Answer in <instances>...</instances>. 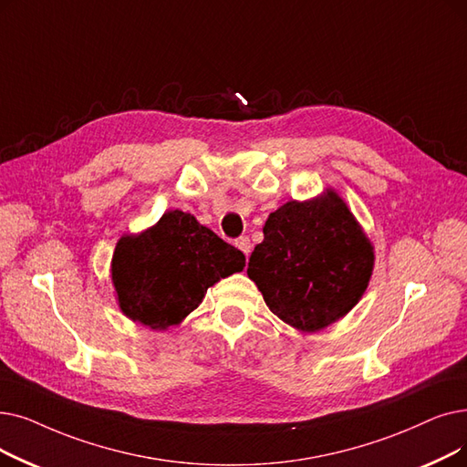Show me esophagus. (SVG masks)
I'll return each mask as SVG.
<instances>
[{
	"mask_svg": "<svg viewBox=\"0 0 467 467\" xmlns=\"http://www.w3.org/2000/svg\"><path fill=\"white\" fill-rule=\"evenodd\" d=\"M234 246H236L242 254H244L246 257L250 255L252 242H250V238H248V236H240V238H236V240H234Z\"/></svg>",
	"mask_w": 467,
	"mask_h": 467,
	"instance_id": "34e87169",
	"label": "esophagus"
}]
</instances>
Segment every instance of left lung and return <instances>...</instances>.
Listing matches in <instances>:
<instances>
[{
    "instance_id": "obj_1",
    "label": "left lung",
    "mask_w": 467,
    "mask_h": 467,
    "mask_svg": "<svg viewBox=\"0 0 467 467\" xmlns=\"http://www.w3.org/2000/svg\"><path fill=\"white\" fill-rule=\"evenodd\" d=\"M248 276L267 307L290 327L317 332L348 315L368 286L374 252L334 191L288 202L269 215Z\"/></svg>"
}]
</instances>
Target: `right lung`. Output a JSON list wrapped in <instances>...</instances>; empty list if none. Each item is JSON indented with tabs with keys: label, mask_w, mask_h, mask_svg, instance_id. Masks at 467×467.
I'll return each instance as SVG.
<instances>
[{
	"label": "right lung",
	"mask_w": 467,
	"mask_h": 467,
	"mask_svg": "<svg viewBox=\"0 0 467 467\" xmlns=\"http://www.w3.org/2000/svg\"><path fill=\"white\" fill-rule=\"evenodd\" d=\"M246 257L185 212H168L139 236L121 238L112 257L119 307L131 320L164 330L198 307L219 278Z\"/></svg>",
	"instance_id": "obj_1"
}]
</instances>
